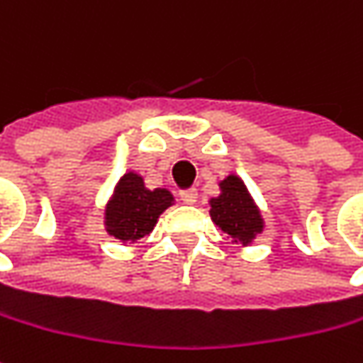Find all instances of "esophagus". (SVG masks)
Instances as JSON below:
<instances>
[{
    "label": "esophagus",
    "mask_w": 363,
    "mask_h": 363,
    "mask_svg": "<svg viewBox=\"0 0 363 363\" xmlns=\"http://www.w3.org/2000/svg\"><path fill=\"white\" fill-rule=\"evenodd\" d=\"M196 199H199V192L194 191V189L181 192V201L184 202V204H194V202H196Z\"/></svg>",
    "instance_id": "esophagus-1"
}]
</instances>
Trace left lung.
<instances>
[{"label":"left lung","mask_w":363,"mask_h":363,"mask_svg":"<svg viewBox=\"0 0 363 363\" xmlns=\"http://www.w3.org/2000/svg\"><path fill=\"white\" fill-rule=\"evenodd\" d=\"M220 196L211 199V216L216 226L226 233L233 242H252L258 233H262V218L254 206L250 194L238 177H226L220 182Z\"/></svg>","instance_id":"8db88e82"}]
</instances>
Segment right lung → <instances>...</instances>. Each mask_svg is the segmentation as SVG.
<instances>
[{
	"mask_svg": "<svg viewBox=\"0 0 363 363\" xmlns=\"http://www.w3.org/2000/svg\"><path fill=\"white\" fill-rule=\"evenodd\" d=\"M172 204V194L167 189H145L139 174L127 172L117 184L113 201L107 206L105 224L107 233L123 242H135L149 234L155 224Z\"/></svg>",
	"mask_w": 363,
	"mask_h": 363,
	"instance_id": "1",
	"label": "right lung"
}]
</instances>
